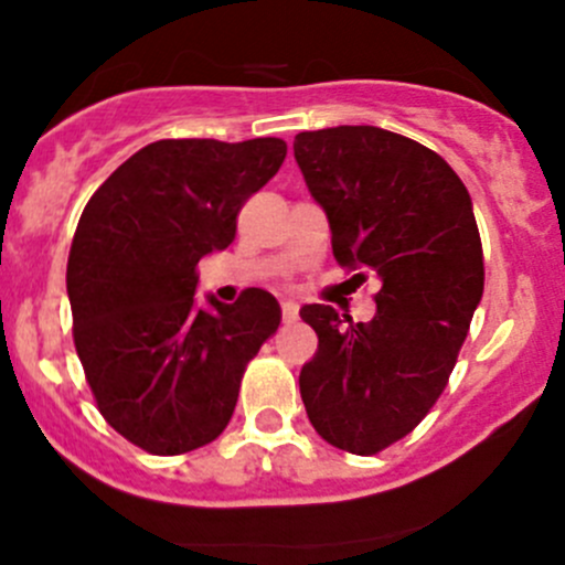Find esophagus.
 <instances>
[{"label": "esophagus", "mask_w": 565, "mask_h": 565, "mask_svg": "<svg viewBox=\"0 0 565 565\" xmlns=\"http://www.w3.org/2000/svg\"><path fill=\"white\" fill-rule=\"evenodd\" d=\"M281 317H284V322H292V319H298V303H295V300H284Z\"/></svg>", "instance_id": "obj_1"}]
</instances>
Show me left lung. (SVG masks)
I'll return each instance as SVG.
<instances>
[{
    "label": "left lung",
    "mask_w": 565,
    "mask_h": 565,
    "mask_svg": "<svg viewBox=\"0 0 565 565\" xmlns=\"http://www.w3.org/2000/svg\"><path fill=\"white\" fill-rule=\"evenodd\" d=\"M295 161L328 215L339 265L380 281L372 322L322 303L300 309L319 339L300 396L322 440L372 457L440 398L481 303L470 193L429 147L374 125L298 134Z\"/></svg>",
    "instance_id": "8db88e82"
}]
</instances>
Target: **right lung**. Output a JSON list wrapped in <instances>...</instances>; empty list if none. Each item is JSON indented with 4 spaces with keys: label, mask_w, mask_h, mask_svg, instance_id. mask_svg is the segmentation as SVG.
<instances>
[{
    "label": "right lung",
    "mask_w": 565,
    "mask_h": 565,
    "mask_svg": "<svg viewBox=\"0 0 565 565\" xmlns=\"http://www.w3.org/2000/svg\"><path fill=\"white\" fill-rule=\"evenodd\" d=\"M287 158L281 139H163L84 207L67 259L73 341L100 415L174 457L213 443L250 358L281 322L265 289L196 303V265L235 241L237 213Z\"/></svg>",
    "instance_id": "1"
}]
</instances>
